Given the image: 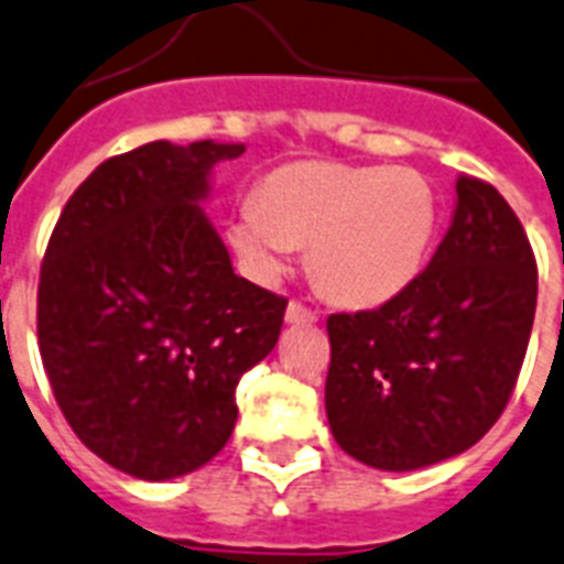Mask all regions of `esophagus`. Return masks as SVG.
I'll list each match as a JSON object with an SVG mask.
<instances>
[{
	"label": "esophagus",
	"instance_id": "obj_1",
	"mask_svg": "<svg viewBox=\"0 0 564 564\" xmlns=\"http://www.w3.org/2000/svg\"><path fill=\"white\" fill-rule=\"evenodd\" d=\"M285 321L296 323V326H305V323L317 321V312H314V308H308L305 303H300V300H291L285 308Z\"/></svg>",
	"mask_w": 564,
	"mask_h": 564
}]
</instances>
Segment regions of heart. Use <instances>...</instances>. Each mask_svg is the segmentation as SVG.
Returning a JSON list of instances; mask_svg holds the SVG:
<instances>
[{
  "instance_id": "b5f03b06",
  "label": "heart",
  "mask_w": 564,
  "mask_h": 564,
  "mask_svg": "<svg viewBox=\"0 0 564 564\" xmlns=\"http://www.w3.org/2000/svg\"><path fill=\"white\" fill-rule=\"evenodd\" d=\"M438 232V196L412 167L303 161L270 173L235 208L229 238L252 273L273 276L312 247L321 288L347 305H382L421 276Z\"/></svg>"
}]
</instances>
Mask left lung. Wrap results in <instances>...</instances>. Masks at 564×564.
I'll return each mask as SVG.
<instances>
[{
    "instance_id": "1",
    "label": "left lung",
    "mask_w": 564,
    "mask_h": 564,
    "mask_svg": "<svg viewBox=\"0 0 564 564\" xmlns=\"http://www.w3.org/2000/svg\"><path fill=\"white\" fill-rule=\"evenodd\" d=\"M444 241L403 294L329 314L326 417L352 459L417 470L474 447L503 414L530 344L539 268L495 185L456 178Z\"/></svg>"
}]
</instances>
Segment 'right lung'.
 Wrapping results in <instances>:
<instances>
[{
	"instance_id": "right-lung-1",
	"label": "right lung",
	"mask_w": 564,
	"mask_h": 564,
	"mask_svg": "<svg viewBox=\"0 0 564 564\" xmlns=\"http://www.w3.org/2000/svg\"><path fill=\"white\" fill-rule=\"evenodd\" d=\"M243 143L170 141L102 161L61 212L37 285V344L90 453L138 479L212 462L235 388L279 341L285 296L235 276L199 199Z\"/></svg>"
}]
</instances>
